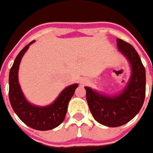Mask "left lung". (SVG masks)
Instances as JSON below:
<instances>
[{
    "mask_svg": "<svg viewBox=\"0 0 153 153\" xmlns=\"http://www.w3.org/2000/svg\"><path fill=\"white\" fill-rule=\"evenodd\" d=\"M119 51L129 60L132 76L125 90L107 97L85 86L86 101L93 118L100 124L117 127L129 122L140 112L146 96V70L138 53L129 43L117 39Z\"/></svg>",
    "mask_w": 153,
    "mask_h": 153,
    "instance_id": "obj_1",
    "label": "left lung"
}]
</instances>
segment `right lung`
<instances>
[{"label": "right lung", "mask_w": 153, "mask_h": 153, "mask_svg": "<svg viewBox=\"0 0 153 153\" xmlns=\"http://www.w3.org/2000/svg\"><path fill=\"white\" fill-rule=\"evenodd\" d=\"M34 40L23 48L13 62L9 74V100L17 117L32 129L46 131L54 129L63 123L67 111L69 101L74 96L78 84L70 85L62 91L55 102L50 106L40 107L29 103L24 97L18 83V69L21 58Z\"/></svg>", "instance_id": "right-lung-1"}]
</instances>
